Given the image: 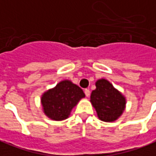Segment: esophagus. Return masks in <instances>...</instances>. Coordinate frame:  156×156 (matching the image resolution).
I'll return each instance as SVG.
<instances>
[{
    "label": "esophagus",
    "instance_id": "34e87169",
    "mask_svg": "<svg viewBox=\"0 0 156 156\" xmlns=\"http://www.w3.org/2000/svg\"><path fill=\"white\" fill-rule=\"evenodd\" d=\"M84 94H85V96H89L90 95V90L89 89H85L84 90Z\"/></svg>",
    "mask_w": 156,
    "mask_h": 156
}]
</instances>
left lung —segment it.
I'll return each mask as SVG.
<instances>
[{"label":"left lung","mask_w":156,"mask_h":156,"mask_svg":"<svg viewBox=\"0 0 156 156\" xmlns=\"http://www.w3.org/2000/svg\"><path fill=\"white\" fill-rule=\"evenodd\" d=\"M96 86V89L91 93L90 101L98 117L106 122L116 120L125 109V97L106 79H99Z\"/></svg>","instance_id":"1"}]
</instances>
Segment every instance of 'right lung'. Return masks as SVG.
I'll list each match as a JSON object with an SVG mask.
<instances>
[{
    "label": "right lung",
    "instance_id": "right-lung-1",
    "mask_svg": "<svg viewBox=\"0 0 156 156\" xmlns=\"http://www.w3.org/2000/svg\"><path fill=\"white\" fill-rule=\"evenodd\" d=\"M83 97L84 93L82 89L69 80H64L43 94L42 104L48 117L62 120L68 117L71 110Z\"/></svg>",
    "mask_w": 156,
    "mask_h": 156
}]
</instances>
